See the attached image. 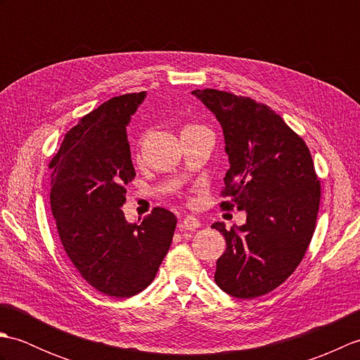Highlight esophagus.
<instances>
[{"mask_svg": "<svg viewBox=\"0 0 360 360\" xmlns=\"http://www.w3.org/2000/svg\"><path fill=\"white\" fill-rule=\"evenodd\" d=\"M200 227H201V223L195 217H186L179 224L181 231H196V229Z\"/></svg>", "mask_w": 360, "mask_h": 360, "instance_id": "esophagus-1", "label": "esophagus"}]
</instances>
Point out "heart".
Masks as SVG:
<instances>
[{"label":"heart","mask_w":360,"mask_h":360,"mask_svg":"<svg viewBox=\"0 0 360 360\" xmlns=\"http://www.w3.org/2000/svg\"><path fill=\"white\" fill-rule=\"evenodd\" d=\"M190 127H192V125H190ZM186 128H188V127H186Z\"/></svg>","instance_id":"1"}]
</instances>
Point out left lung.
<instances>
[{
	"label": "left lung",
	"mask_w": 360,
	"mask_h": 360,
	"mask_svg": "<svg viewBox=\"0 0 360 360\" xmlns=\"http://www.w3.org/2000/svg\"><path fill=\"white\" fill-rule=\"evenodd\" d=\"M224 134L229 170L223 209L246 210V224L227 231L218 258L217 285L236 298H255L278 288L300 264L316 231L320 204L307 143L267 105L218 89H195Z\"/></svg>",
	"instance_id": "left-lung-1"
}]
</instances>
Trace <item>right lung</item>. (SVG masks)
Returning <instances> with one entry per match:
<instances>
[{
	"label": "right lung",
	"mask_w": 360,
	"mask_h": 360,
	"mask_svg": "<svg viewBox=\"0 0 360 360\" xmlns=\"http://www.w3.org/2000/svg\"><path fill=\"white\" fill-rule=\"evenodd\" d=\"M143 98L112 97L83 116L49 164L51 209L66 255L91 286L117 298L139 294L155 280L178 221L155 207L131 224L120 209L136 176L127 125Z\"/></svg>",
	"instance_id": "add662e5"
}]
</instances>
